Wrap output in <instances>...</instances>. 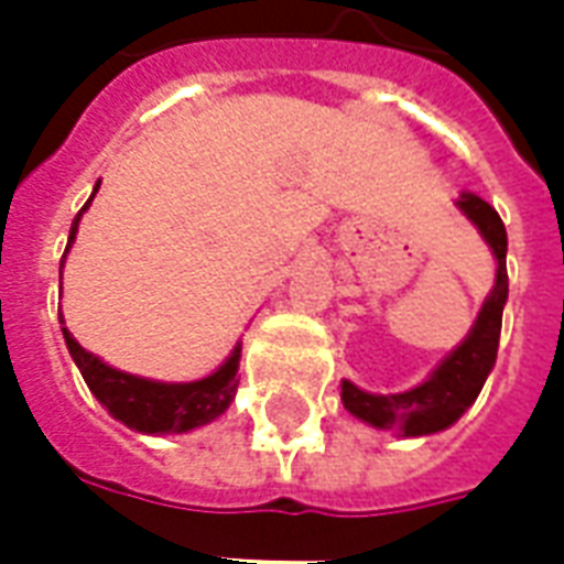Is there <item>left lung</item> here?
<instances>
[{
  "mask_svg": "<svg viewBox=\"0 0 564 564\" xmlns=\"http://www.w3.org/2000/svg\"><path fill=\"white\" fill-rule=\"evenodd\" d=\"M456 205L480 229L498 262L496 286L486 295L468 338L414 390L375 395V392L359 390L350 380L341 383V402L356 420L375 425V429H399L404 437L435 435L441 429L456 423L480 395L484 380L496 366L501 311L508 302V259H505L508 257V232H505V223L496 208L480 196L462 193Z\"/></svg>",
  "mask_w": 564,
  "mask_h": 564,
  "instance_id": "obj_1",
  "label": "left lung"
}]
</instances>
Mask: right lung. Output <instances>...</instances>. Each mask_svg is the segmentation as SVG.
Here are the masks:
<instances>
[{
    "label": "right lung",
    "instance_id": "obj_1",
    "mask_svg": "<svg viewBox=\"0 0 564 564\" xmlns=\"http://www.w3.org/2000/svg\"><path fill=\"white\" fill-rule=\"evenodd\" d=\"M96 189H99V184H96ZM96 189H93V196H96ZM93 196L87 198V205L78 210V217L72 223L68 247L75 241L80 214L90 208ZM59 274H63V262H59ZM59 323H63V314H59ZM63 338H66L75 366L80 368V375L87 380V387L108 408V414L129 429H135V432H144V435H181V432L210 423L232 404L235 390H238L241 344H235L232 356L208 378L189 380V383H162V380L135 378V375L105 366L99 356L87 354L72 338L68 329H63Z\"/></svg>",
    "mask_w": 564,
    "mask_h": 564
}]
</instances>
